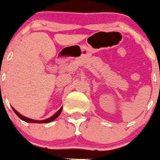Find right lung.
<instances>
[{
  "label": "right lung",
  "instance_id": "1",
  "mask_svg": "<svg viewBox=\"0 0 160 160\" xmlns=\"http://www.w3.org/2000/svg\"><path fill=\"white\" fill-rule=\"evenodd\" d=\"M11 108H12L14 112L17 114V116L19 118H21L22 120L25 121V122H29V123H49V122H52V121H54L55 119L57 118L59 116V114H61V112H62V107L59 111H57V112L55 113V114H53L52 117H50L47 119H45V120L38 121V120H34V119H31V118H27V117H25V116H23L22 114H21L20 113L18 112V111H16L14 108L13 107H11Z\"/></svg>",
  "mask_w": 160,
  "mask_h": 160
}]
</instances>
